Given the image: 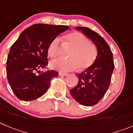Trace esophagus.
Listing matches in <instances>:
<instances>
[{"label": "esophagus", "mask_w": 133, "mask_h": 133, "mask_svg": "<svg viewBox=\"0 0 133 133\" xmlns=\"http://www.w3.org/2000/svg\"><path fill=\"white\" fill-rule=\"evenodd\" d=\"M59 75H60V76H67L68 74H67V73L59 72Z\"/></svg>", "instance_id": "esophagus-1"}]
</instances>
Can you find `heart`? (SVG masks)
<instances>
[{
    "label": "heart",
    "instance_id": "heart-1",
    "mask_svg": "<svg viewBox=\"0 0 133 133\" xmlns=\"http://www.w3.org/2000/svg\"><path fill=\"white\" fill-rule=\"evenodd\" d=\"M63 43L72 47L69 58H55L50 63L51 67L60 72H70L79 68L84 70L90 67L97 56V47L89 39L80 32L74 31L65 34L61 38ZM60 39L55 37L47 47V53L51 58L57 57L60 51Z\"/></svg>",
    "mask_w": 133,
    "mask_h": 133
}]
</instances>
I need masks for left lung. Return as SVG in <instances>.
Instances as JSON below:
<instances>
[{"instance_id": "left-lung-1", "label": "left lung", "mask_w": 133, "mask_h": 133, "mask_svg": "<svg viewBox=\"0 0 133 133\" xmlns=\"http://www.w3.org/2000/svg\"><path fill=\"white\" fill-rule=\"evenodd\" d=\"M97 46V56L90 67L78 75V82L70 90L74 99L85 106H92L105 96L111 83L115 65L113 53L104 39L85 27H76Z\"/></svg>"}]
</instances>
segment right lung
Segmentation results:
<instances>
[{"instance_id": "1", "label": "right lung", "mask_w": 133, "mask_h": 133, "mask_svg": "<svg viewBox=\"0 0 133 133\" xmlns=\"http://www.w3.org/2000/svg\"><path fill=\"white\" fill-rule=\"evenodd\" d=\"M69 29L68 25L36 24L19 35L11 47L6 61L7 79L18 98L33 101L47 92L51 79L58 73L53 70L40 72L39 69H46L48 64L50 41Z\"/></svg>"}]
</instances>
